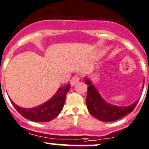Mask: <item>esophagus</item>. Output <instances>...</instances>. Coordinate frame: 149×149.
I'll list each match as a JSON object with an SVG mask.
<instances>
[{"mask_svg":"<svg viewBox=\"0 0 149 149\" xmlns=\"http://www.w3.org/2000/svg\"><path fill=\"white\" fill-rule=\"evenodd\" d=\"M79 81V76H74L70 80V84H71V86H74L75 84L78 82V81Z\"/></svg>","mask_w":149,"mask_h":149,"instance_id":"34e87169","label":"esophagus"}]
</instances>
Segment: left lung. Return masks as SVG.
I'll return each mask as SVG.
<instances>
[{"label": "left lung", "mask_w": 149, "mask_h": 149, "mask_svg": "<svg viewBox=\"0 0 149 149\" xmlns=\"http://www.w3.org/2000/svg\"><path fill=\"white\" fill-rule=\"evenodd\" d=\"M84 82L88 84L86 104L91 114L103 122H112L120 120L132 112L139 100L128 106H117L107 102L102 97L94 84L88 78H84ZM144 86L143 84V87Z\"/></svg>", "instance_id": "1"}]
</instances>
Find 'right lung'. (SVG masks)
<instances>
[{
  "label": "right lung",
  "mask_w": 149,
  "mask_h": 149,
  "mask_svg": "<svg viewBox=\"0 0 149 149\" xmlns=\"http://www.w3.org/2000/svg\"><path fill=\"white\" fill-rule=\"evenodd\" d=\"M70 88V84H68L61 87L57 92L44 104L32 108H24L15 104L11 100V103L18 112L27 120L37 123L49 122L61 113L65 104V98Z\"/></svg>",
  "instance_id": "right-lung-1"
}]
</instances>
